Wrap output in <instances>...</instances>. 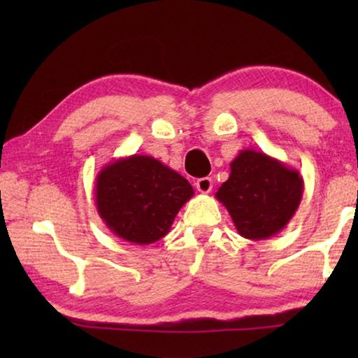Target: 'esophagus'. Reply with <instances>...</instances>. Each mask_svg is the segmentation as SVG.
Masks as SVG:
<instances>
[{
  "instance_id": "1",
  "label": "esophagus",
  "mask_w": 358,
  "mask_h": 358,
  "mask_svg": "<svg viewBox=\"0 0 358 358\" xmlns=\"http://www.w3.org/2000/svg\"><path fill=\"white\" fill-rule=\"evenodd\" d=\"M196 187L199 192L202 194H208L211 191V187H213V181H211V178L208 177H203V178H199L196 181Z\"/></svg>"
}]
</instances>
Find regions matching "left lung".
Segmentation results:
<instances>
[{
    "instance_id": "8db88e82",
    "label": "left lung",
    "mask_w": 358,
    "mask_h": 358,
    "mask_svg": "<svg viewBox=\"0 0 358 358\" xmlns=\"http://www.w3.org/2000/svg\"><path fill=\"white\" fill-rule=\"evenodd\" d=\"M241 237L266 240L287 226L303 196L299 171L264 151L241 150L215 194Z\"/></svg>"
}]
</instances>
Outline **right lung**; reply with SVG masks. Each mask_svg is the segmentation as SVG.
Here are the masks:
<instances>
[{
  "mask_svg": "<svg viewBox=\"0 0 358 358\" xmlns=\"http://www.w3.org/2000/svg\"><path fill=\"white\" fill-rule=\"evenodd\" d=\"M194 196L185 177L145 155L108 162L96 177V210L112 234L136 245L166 237L180 208Z\"/></svg>",
  "mask_w": 358,
  "mask_h": 358,
  "instance_id": "right-lung-1",
  "label": "right lung"
}]
</instances>
